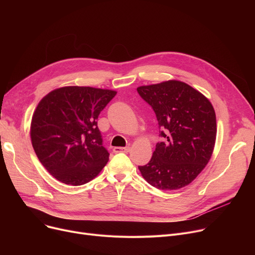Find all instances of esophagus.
I'll return each instance as SVG.
<instances>
[{"mask_svg":"<svg viewBox=\"0 0 255 255\" xmlns=\"http://www.w3.org/2000/svg\"><path fill=\"white\" fill-rule=\"evenodd\" d=\"M130 148L129 146H117V148L114 149L115 153H127L129 152Z\"/></svg>","mask_w":255,"mask_h":255,"instance_id":"esophagus-1","label":"esophagus"}]
</instances>
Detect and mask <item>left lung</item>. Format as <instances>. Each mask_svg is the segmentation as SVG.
<instances>
[{"instance_id":"1","label":"left lung","mask_w":255,"mask_h":255,"mask_svg":"<svg viewBox=\"0 0 255 255\" xmlns=\"http://www.w3.org/2000/svg\"><path fill=\"white\" fill-rule=\"evenodd\" d=\"M154 110L160 136L148 164L138 166L142 178L161 190L189 185L210 161L216 141V115L210 100L180 80L137 88Z\"/></svg>"}]
</instances>
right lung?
Segmentation results:
<instances>
[{"label": "right lung", "instance_id": "obj_1", "mask_svg": "<svg viewBox=\"0 0 255 255\" xmlns=\"http://www.w3.org/2000/svg\"><path fill=\"white\" fill-rule=\"evenodd\" d=\"M116 94L69 86L40 100L32 117L31 140L39 161L53 178L79 186L99 175L110 153L102 145L97 119Z\"/></svg>", "mask_w": 255, "mask_h": 255}]
</instances>
